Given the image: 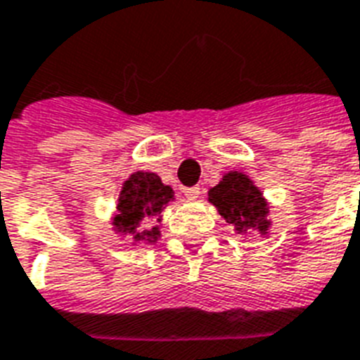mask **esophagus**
<instances>
[{
  "instance_id": "esophagus-1",
  "label": "esophagus",
  "mask_w": 360,
  "mask_h": 360,
  "mask_svg": "<svg viewBox=\"0 0 360 360\" xmlns=\"http://www.w3.org/2000/svg\"><path fill=\"white\" fill-rule=\"evenodd\" d=\"M183 194H185L188 200H196L200 194H202V188H200V186H188V188L183 191Z\"/></svg>"
}]
</instances>
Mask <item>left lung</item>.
Instances as JSON below:
<instances>
[{"instance_id": "obj_1", "label": "left lung", "mask_w": 360, "mask_h": 360, "mask_svg": "<svg viewBox=\"0 0 360 360\" xmlns=\"http://www.w3.org/2000/svg\"><path fill=\"white\" fill-rule=\"evenodd\" d=\"M207 202L215 205L219 215L234 226L236 234L259 232L264 238L270 234V202L243 172L224 174L219 185L207 191Z\"/></svg>"}]
</instances>
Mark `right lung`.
Masks as SVG:
<instances>
[{
	"label": "right lung",
	"mask_w": 360,
	"mask_h": 360,
	"mask_svg": "<svg viewBox=\"0 0 360 360\" xmlns=\"http://www.w3.org/2000/svg\"><path fill=\"white\" fill-rule=\"evenodd\" d=\"M174 188L153 172H134L122 183L119 202L111 217L115 234L130 245L156 243L160 238L162 213L174 202Z\"/></svg>",
	"instance_id": "add662e5"
}]
</instances>
